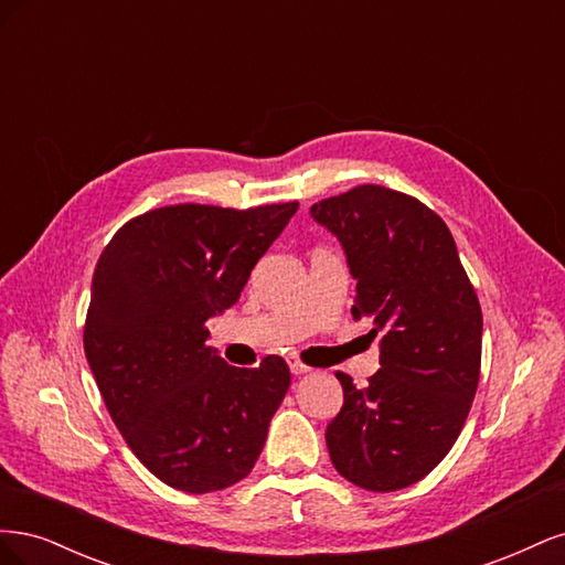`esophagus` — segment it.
Masks as SVG:
<instances>
[{"label":"esophagus","mask_w":565,"mask_h":565,"mask_svg":"<svg viewBox=\"0 0 565 565\" xmlns=\"http://www.w3.org/2000/svg\"><path fill=\"white\" fill-rule=\"evenodd\" d=\"M287 363H289V370H292L295 374H306V372H311V367L306 365V363H301L297 355H289V358H287Z\"/></svg>","instance_id":"34e87169"}]
</instances>
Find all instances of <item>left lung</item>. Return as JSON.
<instances>
[{
  "mask_svg": "<svg viewBox=\"0 0 565 565\" xmlns=\"http://www.w3.org/2000/svg\"><path fill=\"white\" fill-rule=\"evenodd\" d=\"M344 245L358 280L351 313L382 334L365 388L337 372L344 405L324 440L334 469L372 492L417 483L450 452L481 377L483 313L434 210L363 183L311 207Z\"/></svg>",
  "mask_w": 565,
  "mask_h": 565,
  "instance_id": "obj_1",
  "label": "left lung"
}]
</instances>
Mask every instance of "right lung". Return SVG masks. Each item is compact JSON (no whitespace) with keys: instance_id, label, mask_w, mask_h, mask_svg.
Wrapping results in <instances>:
<instances>
[{"instance_id":"1","label":"right lung","mask_w":565,"mask_h":565,"mask_svg":"<svg viewBox=\"0 0 565 565\" xmlns=\"http://www.w3.org/2000/svg\"><path fill=\"white\" fill-rule=\"evenodd\" d=\"M299 202L249 210L167 204L129 218L100 252L84 353L131 452L167 486L224 490L252 471L289 367H233L207 320L241 299Z\"/></svg>"}]
</instances>
